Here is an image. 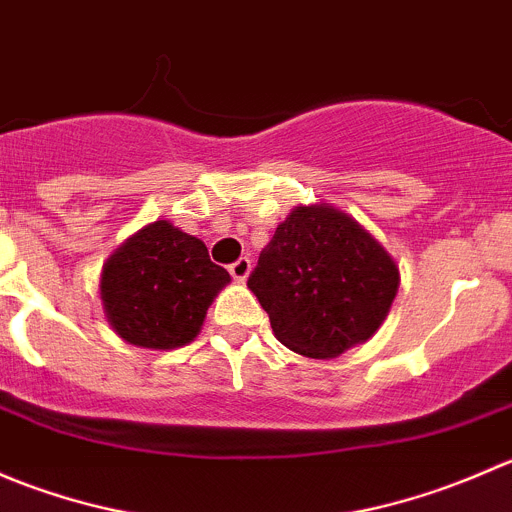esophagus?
I'll return each mask as SVG.
<instances>
[{"label": "esophagus", "instance_id": "34e87169", "mask_svg": "<svg viewBox=\"0 0 512 512\" xmlns=\"http://www.w3.org/2000/svg\"><path fill=\"white\" fill-rule=\"evenodd\" d=\"M227 270H230L232 280L242 282V280H247V275H250V270H252V260H250V257H240V260L232 262V265L227 267Z\"/></svg>", "mask_w": 512, "mask_h": 512}]
</instances>
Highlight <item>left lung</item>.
I'll return each mask as SVG.
<instances>
[{
	"label": "left lung",
	"instance_id": "left-lung-1",
	"mask_svg": "<svg viewBox=\"0 0 512 512\" xmlns=\"http://www.w3.org/2000/svg\"><path fill=\"white\" fill-rule=\"evenodd\" d=\"M247 287L292 352L332 359L379 329L399 289L389 252L349 215L294 208L260 252Z\"/></svg>",
	"mask_w": 512,
	"mask_h": 512
}]
</instances>
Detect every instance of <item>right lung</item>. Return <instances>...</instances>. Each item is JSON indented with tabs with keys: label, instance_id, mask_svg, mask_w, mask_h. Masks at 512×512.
<instances>
[{
	"label": "right lung",
	"instance_id": "add662e5",
	"mask_svg": "<svg viewBox=\"0 0 512 512\" xmlns=\"http://www.w3.org/2000/svg\"><path fill=\"white\" fill-rule=\"evenodd\" d=\"M230 282L198 237L165 220L143 227L103 267L101 299L116 334L136 347L193 342L205 312Z\"/></svg>",
	"mask_w": 512,
	"mask_h": 512
}]
</instances>
